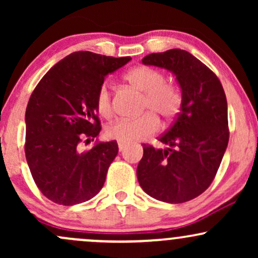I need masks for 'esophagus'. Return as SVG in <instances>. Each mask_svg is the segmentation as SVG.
<instances>
[{"instance_id":"esophagus-1","label":"esophagus","mask_w":258,"mask_h":258,"mask_svg":"<svg viewBox=\"0 0 258 258\" xmlns=\"http://www.w3.org/2000/svg\"><path fill=\"white\" fill-rule=\"evenodd\" d=\"M117 146H119V150L121 152V150L125 149L127 144H126V143H122V142H117Z\"/></svg>"}]
</instances>
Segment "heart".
I'll list each match as a JSON object with an SVG mask.
<instances>
[{
    "mask_svg": "<svg viewBox=\"0 0 258 258\" xmlns=\"http://www.w3.org/2000/svg\"><path fill=\"white\" fill-rule=\"evenodd\" d=\"M161 70L148 65L132 68L123 75V80L133 90L141 92L139 111H147L133 119H119L106 125L105 136L114 141L130 143L149 137L158 130L160 116L164 122H170L178 115L182 106V93L178 86L165 80ZM96 110L103 117L112 114L111 93L106 82L99 86L94 96Z\"/></svg>",
    "mask_w": 258,
    "mask_h": 258,
    "instance_id": "b5f03b06",
    "label": "heart"
}]
</instances>
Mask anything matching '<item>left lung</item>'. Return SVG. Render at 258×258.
I'll return each mask as SVG.
<instances>
[{
	"mask_svg": "<svg viewBox=\"0 0 258 258\" xmlns=\"http://www.w3.org/2000/svg\"><path fill=\"white\" fill-rule=\"evenodd\" d=\"M142 61L176 75L182 90V106L167 132L159 137L167 149L143 144L138 182L154 199L185 203L209 188L227 149L226 93L216 74L183 49L152 53Z\"/></svg>",
	"mask_w": 258,
	"mask_h": 258,
	"instance_id": "left-lung-1",
	"label": "left lung"
}]
</instances>
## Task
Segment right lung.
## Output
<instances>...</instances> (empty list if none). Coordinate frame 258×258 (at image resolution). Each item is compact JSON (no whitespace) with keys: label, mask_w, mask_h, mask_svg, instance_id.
<instances>
[{"label":"right lung","mask_w":258,"mask_h":258,"mask_svg":"<svg viewBox=\"0 0 258 258\" xmlns=\"http://www.w3.org/2000/svg\"><path fill=\"white\" fill-rule=\"evenodd\" d=\"M131 60L88 51L67 55L32 91L25 111V156L32 178L47 199L70 206L92 199L103 188L117 155L116 141L80 150L102 126L94 96L105 76Z\"/></svg>","instance_id":"add662e5"}]
</instances>
